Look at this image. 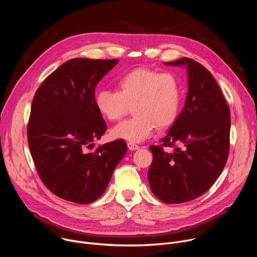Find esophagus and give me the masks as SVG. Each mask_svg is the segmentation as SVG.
<instances>
[{
	"label": "esophagus",
	"instance_id": "esophagus-1",
	"mask_svg": "<svg viewBox=\"0 0 257 257\" xmlns=\"http://www.w3.org/2000/svg\"><path fill=\"white\" fill-rule=\"evenodd\" d=\"M127 146H128V149H129L130 151H136V150L139 149V146H138L137 144L133 143V142H128V143H127Z\"/></svg>",
	"mask_w": 257,
	"mask_h": 257
}]
</instances>
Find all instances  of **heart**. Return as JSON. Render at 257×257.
Instances as JSON below:
<instances>
[{
  "label": "heart",
  "mask_w": 257,
  "mask_h": 257,
  "mask_svg": "<svg viewBox=\"0 0 257 257\" xmlns=\"http://www.w3.org/2000/svg\"><path fill=\"white\" fill-rule=\"evenodd\" d=\"M117 85L118 91L99 90L94 99L99 114L111 122L119 121L133 106L134 116L111 130L113 138L141 142L153 135L156 127H169L177 119L182 88L172 73L135 69L120 78Z\"/></svg>",
  "instance_id": "b5f03b06"
}]
</instances>
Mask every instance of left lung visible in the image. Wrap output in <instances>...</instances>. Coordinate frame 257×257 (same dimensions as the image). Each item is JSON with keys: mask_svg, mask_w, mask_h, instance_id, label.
<instances>
[{"mask_svg": "<svg viewBox=\"0 0 257 257\" xmlns=\"http://www.w3.org/2000/svg\"><path fill=\"white\" fill-rule=\"evenodd\" d=\"M166 65L185 67L188 90L162 145L150 150L154 160L148 178L154 194L166 203L193 200L206 192L224 170L229 155L231 114L211 73L201 64L182 58ZM181 143L166 153L163 146Z\"/></svg>", "mask_w": 257, "mask_h": 257, "instance_id": "8db88e82", "label": "left lung"}]
</instances>
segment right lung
I'll return each instance as SVG.
<instances>
[{"mask_svg":"<svg viewBox=\"0 0 257 257\" xmlns=\"http://www.w3.org/2000/svg\"><path fill=\"white\" fill-rule=\"evenodd\" d=\"M118 62L69 60L33 97L27 128L30 154L44 184L65 200L87 204L99 198L127 153L122 139L87 151L106 130L95 106V86Z\"/></svg>","mask_w":257,"mask_h":257,"instance_id":"add662e5","label":"right lung"}]
</instances>
